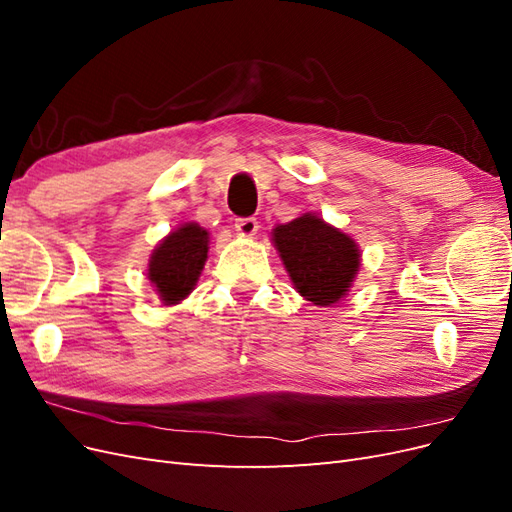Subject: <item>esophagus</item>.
I'll return each mask as SVG.
<instances>
[{"label":"esophagus","mask_w":512,"mask_h":512,"mask_svg":"<svg viewBox=\"0 0 512 512\" xmlns=\"http://www.w3.org/2000/svg\"><path fill=\"white\" fill-rule=\"evenodd\" d=\"M235 230L241 237H254L258 232V222H256V218H241V220H237Z\"/></svg>","instance_id":"1"}]
</instances>
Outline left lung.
Masks as SVG:
<instances>
[{"instance_id": "1", "label": "left lung", "mask_w": 512, "mask_h": 512, "mask_svg": "<svg viewBox=\"0 0 512 512\" xmlns=\"http://www.w3.org/2000/svg\"><path fill=\"white\" fill-rule=\"evenodd\" d=\"M273 243L294 288L320 307L344 299L361 267L356 241L314 213L275 226Z\"/></svg>"}]
</instances>
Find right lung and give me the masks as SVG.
<instances>
[{
  "label": "right lung",
  "instance_id": "right-lung-1",
  "mask_svg": "<svg viewBox=\"0 0 512 512\" xmlns=\"http://www.w3.org/2000/svg\"><path fill=\"white\" fill-rule=\"evenodd\" d=\"M209 252V232L196 222L181 224L153 250L147 277L164 305H177L194 290Z\"/></svg>",
  "mask_w": 512,
  "mask_h": 512
}]
</instances>
